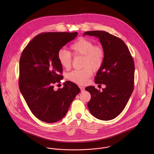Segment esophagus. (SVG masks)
<instances>
[{
    "label": "esophagus",
    "instance_id": "34e87169",
    "mask_svg": "<svg viewBox=\"0 0 154 154\" xmlns=\"http://www.w3.org/2000/svg\"><path fill=\"white\" fill-rule=\"evenodd\" d=\"M79 88H80V89H81V92H83V91H85V88H84V87H83L79 86Z\"/></svg>",
    "mask_w": 154,
    "mask_h": 154
}]
</instances>
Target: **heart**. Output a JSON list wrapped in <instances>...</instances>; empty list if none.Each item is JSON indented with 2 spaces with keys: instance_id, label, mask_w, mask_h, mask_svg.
Listing matches in <instances>:
<instances>
[{
  "instance_id": "heart-1",
  "label": "heart",
  "mask_w": 154,
  "mask_h": 154,
  "mask_svg": "<svg viewBox=\"0 0 154 154\" xmlns=\"http://www.w3.org/2000/svg\"><path fill=\"white\" fill-rule=\"evenodd\" d=\"M75 56H83L82 69L73 70L67 74L70 81L78 85H84L92 76L93 70L97 71L103 66L105 59V50L100 44L85 37L78 38L70 47ZM58 60L63 67L68 69L72 63V54L65 49H60L57 53Z\"/></svg>"
}]
</instances>
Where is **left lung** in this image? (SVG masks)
<instances>
[{
    "instance_id": "8db88e82",
    "label": "left lung",
    "mask_w": 154,
    "mask_h": 154,
    "mask_svg": "<svg viewBox=\"0 0 154 154\" xmlns=\"http://www.w3.org/2000/svg\"><path fill=\"white\" fill-rule=\"evenodd\" d=\"M85 35L98 37L105 50L104 62L95 82L106 88L102 92L92 86L85 88L91 95L88 109L100 120H111L124 110L133 91V59L126 44L116 36L103 31H87Z\"/></svg>"
}]
</instances>
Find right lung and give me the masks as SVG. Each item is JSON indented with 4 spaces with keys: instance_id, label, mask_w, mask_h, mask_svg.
I'll use <instances>...</instances> for the list:
<instances>
[{
    "instance_id": "add662e5",
    "label": "right lung",
    "mask_w": 154,
    "mask_h": 154,
    "mask_svg": "<svg viewBox=\"0 0 154 154\" xmlns=\"http://www.w3.org/2000/svg\"><path fill=\"white\" fill-rule=\"evenodd\" d=\"M77 35V32H43L22 51L19 88L32 113L44 122L54 123L62 119L81 91L70 81H66L63 88L54 89V85L63 78L57 53Z\"/></svg>"
}]
</instances>
